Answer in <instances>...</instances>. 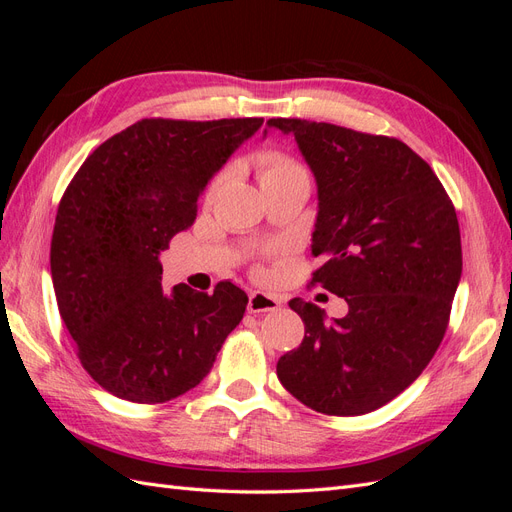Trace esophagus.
Instances as JSON below:
<instances>
[{
	"mask_svg": "<svg viewBox=\"0 0 512 512\" xmlns=\"http://www.w3.org/2000/svg\"><path fill=\"white\" fill-rule=\"evenodd\" d=\"M280 305H282V301L277 299L275 294L254 290V292H250V301H247V312H252V314L275 312V309Z\"/></svg>",
	"mask_w": 512,
	"mask_h": 512,
	"instance_id": "34e87169",
	"label": "esophagus"
}]
</instances>
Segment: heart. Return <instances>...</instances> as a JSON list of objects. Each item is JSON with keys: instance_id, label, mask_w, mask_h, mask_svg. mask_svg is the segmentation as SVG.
<instances>
[{"instance_id": "heart-1", "label": "heart", "mask_w": 512, "mask_h": 512, "mask_svg": "<svg viewBox=\"0 0 512 512\" xmlns=\"http://www.w3.org/2000/svg\"><path fill=\"white\" fill-rule=\"evenodd\" d=\"M254 164H256V175H258V181H260L262 188H267V185H275V183L307 181L305 168L294 158L286 156L284 151H277V149L260 151V153H256ZM224 181H226V173L220 175V177H215L209 185V190H207V198H213L215 194H218V190L222 188Z\"/></svg>"}]
</instances>
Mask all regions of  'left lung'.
Instances as JSON below:
<instances>
[{
  "instance_id": "left-lung-1",
  "label": "left lung",
  "mask_w": 512,
  "mask_h": 512,
  "mask_svg": "<svg viewBox=\"0 0 512 512\" xmlns=\"http://www.w3.org/2000/svg\"><path fill=\"white\" fill-rule=\"evenodd\" d=\"M292 134L318 185L312 284L344 297L348 314L324 320L301 299L305 324L277 378L301 404L359 416L389 404L423 374L448 327L461 277L455 207L431 166L391 136L307 119H269Z\"/></svg>"
}]
</instances>
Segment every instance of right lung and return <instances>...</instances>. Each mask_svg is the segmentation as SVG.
<instances>
[{
	"mask_svg": "<svg viewBox=\"0 0 512 512\" xmlns=\"http://www.w3.org/2000/svg\"><path fill=\"white\" fill-rule=\"evenodd\" d=\"M262 117L141 119L83 162L57 209L51 275L87 374L134 404L200 384L245 314L247 294L162 290L160 252L196 220L198 196Z\"/></svg>",
	"mask_w": 512,
	"mask_h": 512,
	"instance_id": "obj_1",
	"label": "right lung"
}]
</instances>
